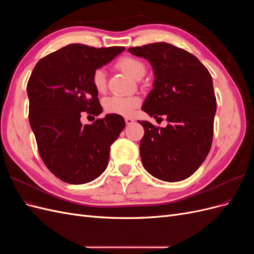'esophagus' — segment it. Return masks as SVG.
I'll return each mask as SVG.
<instances>
[{"label":"esophagus","mask_w":254,"mask_h":254,"mask_svg":"<svg viewBox=\"0 0 254 254\" xmlns=\"http://www.w3.org/2000/svg\"><path fill=\"white\" fill-rule=\"evenodd\" d=\"M125 122H126L127 125H131V124H133L134 121L131 118H125Z\"/></svg>","instance_id":"obj_1"}]
</instances>
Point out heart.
Segmentation results:
<instances>
[{
    "label": "heart",
    "instance_id": "b5f03b06",
    "mask_svg": "<svg viewBox=\"0 0 254 254\" xmlns=\"http://www.w3.org/2000/svg\"><path fill=\"white\" fill-rule=\"evenodd\" d=\"M117 65L133 78H141L145 74L146 66L140 59L132 56H123L117 61ZM91 82L95 91L99 94L105 93L107 88L106 73L102 67L93 71ZM141 104V99L136 96H120L113 95L107 97L104 101V109L107 113L129 117Z\"/></svg>",
    "mask_w": 254,
    "mask_h": 254
}]
</instances>
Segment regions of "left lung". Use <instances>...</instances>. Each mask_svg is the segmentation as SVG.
Segmentation results:
<instances>
[{"label":"left lung","mask_w":254,"mask_h":254,"mask_svg":"<svg viewBox=\"0 0 254 254\" xmlns=\"http://www.w3.org/2000/svg\"><path fill=\"white\" fill-rule=\"evenodd\" d=\"M147 59L155 83L142 110L153 118L165 115L167 126L137 121L144 128L140 142L143 166L156 178L176 182L189 178L209 153L216 112L212 76L193 54L166 42L130 48Z\"/></svg>","instance_id":"left-lung-1"}]
</instances>
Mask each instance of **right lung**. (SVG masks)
<instances>
[{
	"label": "right lung",
	"mask_w": 254,
	"mask_h": 254,
	"mask_svg": "<svg viewBox=\"0 0 254 254\" xmlns=\"http://www.w3.org/2000/svg\"><path fill=\"white\" fill-rule=\"evenodd\" d=\"M124 50L72 43L41 58L30 75L29 124L43 163L64 182H90L108 165L110 146L124 129V119L108 114L82 125L80 118L82 112L102 113L92 73Z\"/></svg>",
	"instance_id": "obj_1"
}]
</instances>
